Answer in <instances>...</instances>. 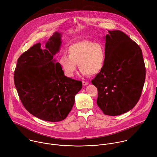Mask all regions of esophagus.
<instances>
[{
	"mask_svg": "<svg viewBox=\"0 0 157 157\" xmlns=\"http://www.w3.org/2000/svg\"><path fill=\"white\" fill-rule=\"evenodd\" d=\"M89 84V82H86V81H82V85L83 86H87Z\"/></svg>",
	"mask_w": 157,
	"mask_h": 157,
	"instance_id": "obj_1",
	"label": "esophagus"
}]
</instances>
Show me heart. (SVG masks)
Returning <instances> with one entry per match:
<instances>
[{"mask_svg": "<svg viewBox=\"0 0 157 157\" xmlns=\"http://www.w3.org/2000/svg\"><path fill=\"white\" fill-rule=\"evenodd\" d=\"M68 54H62L59 59V65L64 74L73 77L77 68H80L81 76L95 75L103 69L106 61V50L102 43L85 40L71 45Z\"/></svg>", "mask_w": 157, "mask_h": 157, "instance_id": "obj_1", "label": "heart"}]
</instances>
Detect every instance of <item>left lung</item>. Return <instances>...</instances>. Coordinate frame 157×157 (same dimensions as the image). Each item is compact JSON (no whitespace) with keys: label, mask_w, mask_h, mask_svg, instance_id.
<instances>
[{"label":"left lung","mask_w":157,"mask_h":157,"mask_svg":"<svg viewBox=\"0 0 157 157\" xmlns=\"http://www.w3.org/2000/svg\"><path fill=\"white\" fill-rule=\"evenodd\" d=\"M106 61L91 82L98 89L97 105L110 116L123 114L134 108L140 98L145 68L140 47L119 30L108 31Z\"/></svg>","instance_id":"1"}]
</instances>
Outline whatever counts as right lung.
Instances as JSON below:
<instances>
[{
  "mask_svg": "<svg viewBox=\"0 0 157 157\" xmlns=\"http://www.w3.org/2000/svg\"><path fill=\"white\" fill-rule=\"evenodd\" d=\"M62 33L55 32L45 48L34 44L19 57L14 82L25 108L33 116L50 122L67 118L82 82L65 76L54 56L60 51Z\"/></svg>",
  "mask_w": 157,
  "mask_h": 157,
  "instance_id": "add662e5",
  "label": "right lung"
}]
</instances>
